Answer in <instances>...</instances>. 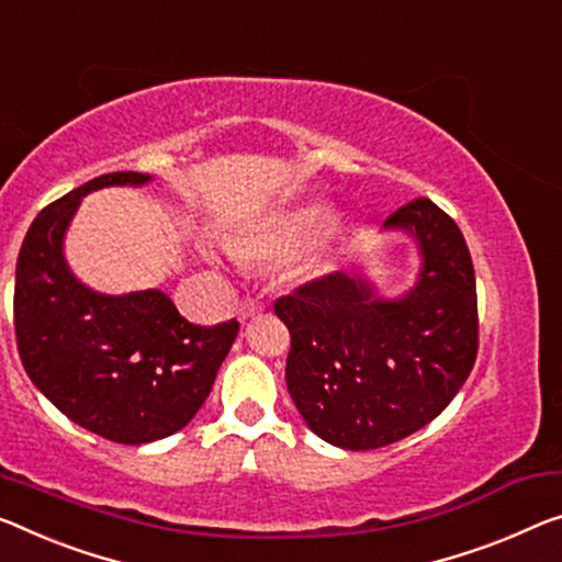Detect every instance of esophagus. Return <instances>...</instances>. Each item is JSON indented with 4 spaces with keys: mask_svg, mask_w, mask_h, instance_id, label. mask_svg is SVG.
<instances>
[{
    "mask_svg": "<svg viewBox=\"0 0 562 562\" xmlns=\"http://www.w3.org/2000/svg\"><path fill=\"white\" fill-rule=\"evenodd\" d=\"M263 311V301H258V299H246L244 304L238 306V318L240 322H248V318H254V316H258Z\"/></svg>",
    "mask_w": 562,
    "mask_h": 562,
    "instance_id": "34e87169",
    "label": "esophagus"
}]
</instances>
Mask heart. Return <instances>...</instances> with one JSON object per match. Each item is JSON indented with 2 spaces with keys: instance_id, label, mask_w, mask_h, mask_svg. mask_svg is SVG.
Segmentation results:
<instances>
[{
  "instance_id": "heart-1",
  "label": "heart",
  "mask_w": 562,
  "mask_h": 562,
  "mask_svg": "<svg viewBox=\"0 0 562 562\" xmlns=\"http://www.w3.org/2000/svg\"><path fill=\"white\" fill-rule=\"evenodd\" d=\"M331 209L326 203H304L271 213L261 226H258L246 240H238L233 251L238 256H258V258H291L306 248L311 240L322 236V231L329 226ZM341 254V238L329 233L324 240L311 248L306 256V269L311 273H326L334 269L336 258Z\"/></svg>"
}]
</instances>
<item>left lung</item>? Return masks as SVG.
I'll return each mask as SVG.
<instances>
[{"mask_svg": "<svg viewBox=\"0 0 562 562\" xmlns=\"http://www.w3.org/2000/svg\"><path fill=\"white\" fill-rule=\"evenodd\" d=\"M419 271L394 299L361 271L311 281L273 304L289 326L286 386L308 429L341 450L414 435L454 400L477 357V291L457 223L427 198L384 221Z\"/></svg>", "mask_w": 562, "mask_h": 562, "instance_id": "obj_1", "label": "left lung"}]
</instances>
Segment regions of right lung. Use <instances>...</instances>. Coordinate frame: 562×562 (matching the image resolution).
Instances as JSON below:
<instances>
[{
    "label": "right lung",
    "mask_w": 562,
    "mask_h": 562,
    "mask_svg": "<svg viewBox=\"0 0 562 562\" xmlns=\"http://www.w3.org/2000/svg\"><path fill=\"white\" fill-rule=\"evenodd\" d=\"M150 180L125 170L75 188L32 221L16 258L14 329L24 371L75 425L120 445L183 429L238 334L236 318L191 324L160 289L112 296L72 273L65 236L82 198Z\"/></svg>",
    "instance_id": "add662e5"
}]
</instances>
